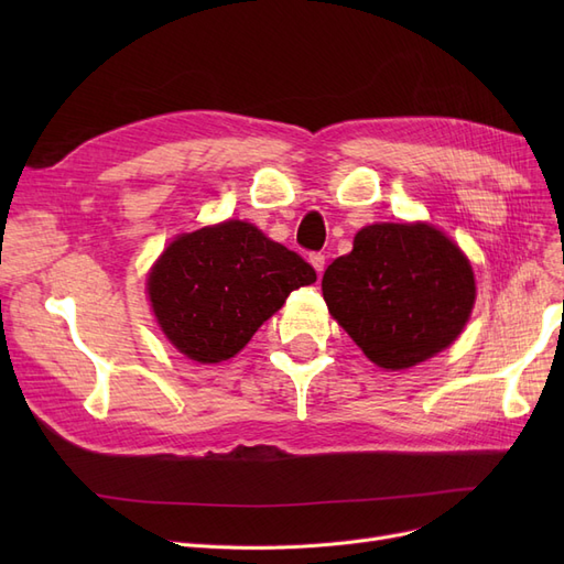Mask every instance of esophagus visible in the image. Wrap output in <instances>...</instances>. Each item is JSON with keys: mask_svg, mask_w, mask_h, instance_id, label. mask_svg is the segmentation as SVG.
<instances>
[{"mask_svg": "<svg viewBox=\"0 0 564 564\" xmlns=\"http://www.w3.org/2000/svg\"><path fill=\"white\" fill-rule=\"evenodd\" d=\"M308 261H311V263H313V268L317 270V275H322V270H324V253H319V251H313Z\"/></svg>", "mask_w": 564, "mask_h": 564, "instance_id": "1", "label": "esophagus"}]
</instances>
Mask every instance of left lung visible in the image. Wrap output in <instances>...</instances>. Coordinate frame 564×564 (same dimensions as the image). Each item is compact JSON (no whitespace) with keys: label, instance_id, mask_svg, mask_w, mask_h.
Masks as SVG:
<instances>
[{"label":"left lung","instance_id":"left-lung-1","mask_svg":"<svg viewBox=\"0 0 564 564\" xmlns=\"http://www.w3.org/2000/svg\"><path fill=\"white\" fill-rule=\"evenodd\" d=\"M334 319L373 365L406 369L429 360L464 329L475 280L460 249L431 226L377 224L324 270Z\"/></svg>","mask_w":564,"mask_h":564}]
</instances>
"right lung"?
Returning a JSON list of instances; mask_svg holds the SVG:
<instances>
[{"label": "right lung", "mask_w": 564, "mask_h": 564, "mask_svg": "<svg viewBox=\"0 0 564 564\" xmlns=\"http://www.w3.org/2000/svg\"><path fill=\"white\" fill-rule=\"evenodd\" d=\"M317 272L301 256L242 220L183 235L148 278L166 338L195 362L240 352L261 324Z\"/></svg>", "instance_id": "1"}]
</instances>
